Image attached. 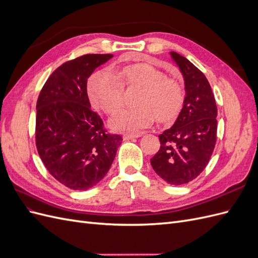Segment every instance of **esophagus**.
<instances>
[{
    "mask_svg": "<svg viewBox=\"0 0 258 258\" xmlns=\"http://www.w3.org/2000/svg\"><path fill=\"white\" fill-rule=\"evenodd\" d=\"M142 135L141 134H136V135H123V140H132V139H137L140 138Z\"/></svg>",
    "mask_w": 258,
    "mask_h": 258,
    "instance_id": "1",
    "label": "esophagus"
}]
</instances>
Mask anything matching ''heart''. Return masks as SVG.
<instances>
[{
    "instance_id": "b5f03b06",
    "label": "heart",
    "mask_w": 258,
    "mask_h": 258,
    "mask_svg": "<svg viewBox=\"0 0 258 258\" xmlns=\"http://www.w3.org/2000/svg\"><path fill=\"white\" fill-rule=\"evenodd\" d=\"M140 89L136 108L120 112L112 118L117 132L137 134L157 119L169 124L181 114L185 101L184 86L174 77L148 63H135L110 74L95 73L87 83L90 103L107 115H114L123 105V89Z\"/></svg>"
}]
</instances>
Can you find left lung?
<instances>
[{
    "instance_id": "obj_1",
    "label": "left lung",
    "mask_w": 258,
    "mask_h": 258,
    "mask_svg": "<svg viewBox=\"0 0 258 258\" xmlns=\"http://www.w3.org/2000/svg\"><path fill=\"white\" fill-rule=\"evenodd\" d=\"M170 53L184 76L186 97L173 126L159 135L160 148L151 165L169 184L183 185L196 178L212 156L217 107L205 74L179 53Z\"/></svg>"
}]
</instances>
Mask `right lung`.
Wrapping results in <instances>:
<instances>
[{"mask_svg": "<svg viewBox=\"0 0 258 258\" xmlns=\"http://www.w3.org/2000/svg\"><path fill=\"white\" fill-rule=\"evenodd\" d=\"M112 57L88 53L64 62L46 81L36 102L37 153L48 172L74 190L89 189L105 176L122 141L106 131L87 95L88 77Z\"/></svg>", "mask_w": 258, "mask_h": 258, "instance_id": "right-lung-1", "label": "right lung"}]
</instances>
